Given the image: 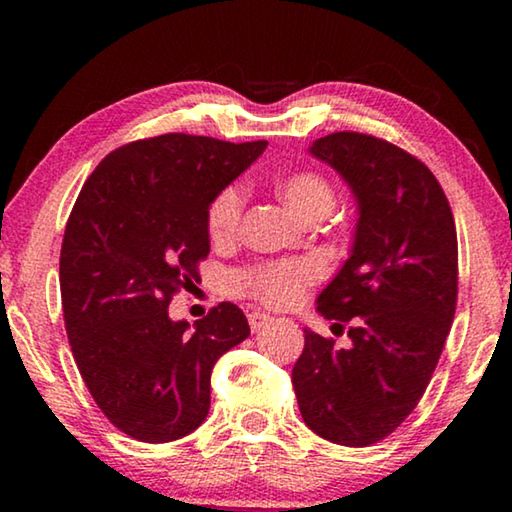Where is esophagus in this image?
<instances>
[{
    "label": "esophagus",
    "mask_w": 512,
    "mask_h": 512,
    "mask_svg": "<svg viewBox=\"0 0 512 512\" xmlns=\"http://www.w3.org/2000/svg\"><path fill=\"white\" fill-rule=\"evenodd\" d=\"M272 321V317L270 314H265V312H258V310H254V312H249V326H251V331H263L265 326H268Z\"/></svg>",
    "instance_id": "34e87169"
}]
</instances>
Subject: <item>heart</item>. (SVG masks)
<instances>
[{"instance_id":"heart-1","label":"heart","mask_w":512,"mask_h":512,"mask_svg":"<svg viewBox=\"0 0 512 512\" xmlns=\"http://www.w3.org/2000/svg\"><path fill=\"white\" fill-rule=\"evenodd\" d=\"M275 188L286 205L303 221L324 219L335 205V191L324 174L319 172H291L275 181ZM244 195L240 186H226L216 195L207 212V233L212 242H230L237 233L242 219ZM314 272L307 263H277L261 265L237 275V289L254 296L265 305L286 307L296 303L300 293L312 282Z\"/></svg>"}]
</instances>
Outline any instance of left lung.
<instances>
[{"label":"left lung","mask_w":512,"mask_h":512,"mask_svg":"<svg viewBox=\"0 0 512 512\" xmlns=\"http://www.w3.org/2000/svg\"><path fill=\"white\" fill-rule=\"evenodd\" d=\"M310 153L345 179L359 214L317 298L321 317L349 324V347L305 328L291 382L317 436L366 447L401 426L436 370L457 307V228L438 179L398 146L333 132Z\"/></svg>","instance_id":"1"}]
</instances>
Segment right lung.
Here are the masks:
<instances>
[{
  "instance_id": "1",
  "label": "right lung",
  "mask_w": 512,
  "mask_h": 512,
  "mask_svg": "<svg viewBox=\"0 0 512 512\" xmlns=\"http://www.w3.org/2000/svg\"><path fill=\"white\" fill-rule=\"evenodd\" d=\"M265 146L184 132L139 139L95 167L69 214L60 293L74 361L109 422L142 443L198 429L214 363L249 338L233 303L193 326L167 307L200 282L212 200Z\"/></svg>"
}]
</instances>
